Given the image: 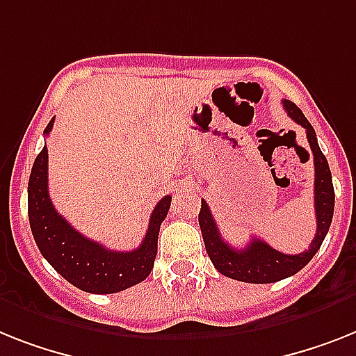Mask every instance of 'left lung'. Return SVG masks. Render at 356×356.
I'll use <instances>...</instances> for the list:
<instances>
[{"instance_id": "8db88e82", "label": "left lung", "mask_w": 356, "mask_h": 356, "mask_svg": "<svg viewBox=\"0 0 356 356\" xmlns=\"http://www.w3.org/2000/svg\"><path fill=\"white\" fill-rule=\"evenodd\" d=\"M284 108L287 116L295 120L298 125L305 129L307 142H309L313 161H315V214H316V234L311 242L309 249L298 254H284V252L273 249L271 245L260 238H251V242L243 249H234L225 242L220 234L216 222L211 214L209 205L202 200V209L198 214L200 229L204 236L205 249L209 254L213 266L218 269L224 277L233 280L248 282V284H271V282L284 280V278L296 275L302 267L307 266L311 258L324 242L325 234L330 231L331 220L334 209V189L331 180V171L325 160L324 152L320 151L316 142V132L300 108L293 102L284 99Z\"/></svg>"}]
</instances>
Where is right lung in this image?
<instances>
[{"label": "right lung", "mask_w": 356, "mask_h": 356, "mask_svg": "<svg viewBox=\"0 0 356 356\" xmlns=\"http://www.w3.org/2000/svg\"><path fill=\"white\" fill-rule=\"evenodd\" d=\"M54 118L43 134H49ZM49 151L47 145L34 160L29 178V222L43 258L78 289L94 295H111L129 289L149 277L158 251V233L165 220L171 196H163L151 213L149 229L134 251H111L79 234L54 209L49 196Z\"/></svg>", "instance_id": "1"}]
</instances>
